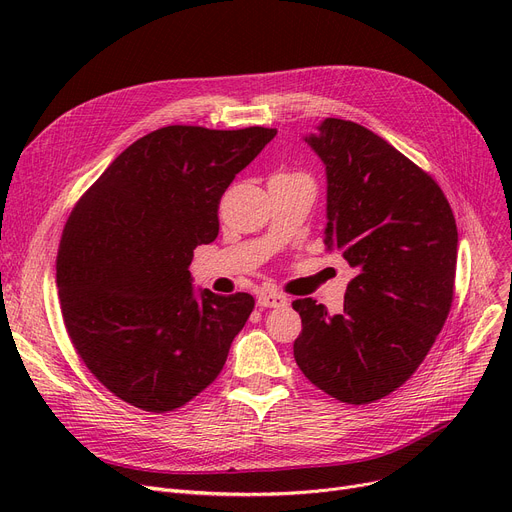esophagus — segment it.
<instances>
[{
	"mask_svg": "<svg viewBox=\"0 0 512 512\" xmlns=\"http://www.w3.org/2000/svg\"><path fill=\"white\" fill-rule=\"evenodd\" d=\"M257 303H259V307H286V305H288V299H286V294H282V292L263 290V292L259 294Z\"/></svg>",
	"mask_w": 512,
	"mask_h": 512,
	"instance_id": "34e87169",
	"label": "esophagus"
}]
</instances>
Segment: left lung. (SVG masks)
I'll list each match as a JSON object with an SVG mask.
<instances>
[{
	"mask_svg": "<svg viewBox=\"0 0 512 512\" xmlns=\"http://www.w3.org/2000/svg\"><path fill=\"white\" fill-rule=\"evenodd\" d=\"M305 141L326 164L328 249L357 276L344 311L294 301L303 330L294 359L346 405L405 384L434 346L454 297L459 232L438 182L361 124L326 118Z\"/></svg>",
	"mask_w": 512,
	"mask_h": 512,
	"instance_id": "8db88e82",
	"label": "left lung"
}]
</instances>
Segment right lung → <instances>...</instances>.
Returning <instances> with one entry per match:
<instances>
[{
  "label": "right lung",
  "mask_w": 512,
  "mask_h": 512,
  "mask_svg": "<svg viewBox=\"0 0 512 512\" xmlns=\"http://www.w3.org/2000/svg\"><path fill=\"white\" fill-rule=\"evenodd\" d=\"M276 132L153 130L70 211L56 259L64 326L89 371L128 405L174 411L220 375L255 299L207 288L197 299L188 265L220 232L224 191Z\"/></svg>",
  "instance_id": "add662e5"
}]
</instances>
